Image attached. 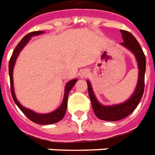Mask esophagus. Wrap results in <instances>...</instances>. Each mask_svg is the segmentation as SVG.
<instances>
[{
    "label": "esophagus",
    "instance_id": "obj_1",
    "mask_svg": "<svg viewBox=\"0 0 155 155\" xmlns=\"http://www.w3.org/2000/svg\"><path fill=\"white\" fill-rule=\"evenodd\" d=\"M82 75H83V76H86V75H87V72L86 71H84L82 72Z\"/></svg>",
    "mask_w": 155,
    "mask_h": 155
}]
</instances>
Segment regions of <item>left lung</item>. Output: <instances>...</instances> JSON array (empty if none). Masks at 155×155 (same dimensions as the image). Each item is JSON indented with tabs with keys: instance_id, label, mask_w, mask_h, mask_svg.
<instances>
[{
	"instance_id": "left-lung-1",
	"label": "left lung",
	"mask_w": 155,
	"mask_h": 155,
	"mask_svg": "<svg viewBox=\"0 0 155 155\" xmlns=\"http://www.w3.org/2000/svg\"><path fill=\"white\" fill-rule=\"evenodd\" d=\"M122 34V38L124 42L120 44L124 47L130 50L134 54L137 58V64H138V82L135 92L130 99L125 103L117 104L113 106H104L97 101V98L95 97L94 93L92 92V86L89 81H87V89L89 94L91 103H92V109L97 117L104 120L108 121H115V120H121L126 117L130 113H133L137 104H139L142 99V95L144 92L145 87V71H146V56L142 51V47L135 38L134 36L126 30H120Z\"/></svg>"
}]
</instances>
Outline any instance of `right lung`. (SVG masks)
<instances>
[{
	"label": "right lung",
	"instance_id": "add662e5",
	"mask_svg": "<svg viewBox=\"0 0 155 155\" xmlns=\"http://www.w3.org/2000/svg\"><path fill=\"white\" fill-rule=\"evenodd\" d=\"M43 31H33V32L29 33L28 35H26L25 37L23 38L21 40L20 42L17 45V47H15V49L13 51L12 56H11L10 59H9V63H8V72H9V79H10V91L11 94H12V97H13V101L16 103V104L18 106V108H20L21 112L27 117L30 120H32L33 122L37 123L39 125H50V124H54L61 120L63 118L64 115H65L66 110H67V105H68V97L69 92L71 89L72 88V87L75 85L77 80H72L69 81V82L66 84L65 87V93H64V98H63V103L61 104V106L57 109V110L54 111L51 113H47V114H38L36 113L33 111L28 109V108L23 107L21 104L17 100L14 94V91H13V67H14V63L16 62V59L18 58V54L20 53V51L22 50V48L25 47V45L29 42V40L32 36L35 35H40L42 34Z\"/></svg>",
	"mask_w": 155,
	"mask_h": 155
}]
</instances>
